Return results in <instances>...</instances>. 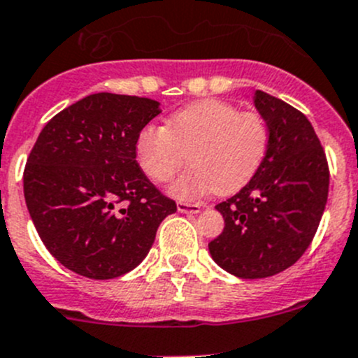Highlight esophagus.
<instances>
[{"mask_svg":"<svg viewBox=\"0 0 358 358\" xmlns=\"http://www.w3.org/2000/svg\"><path fill=\"white\" fill-rule=\"evenodd\" d=\"M176 208H178L180 213H187V215H197V213L201 211V204H197V202L180 201L178 204H176Z\"/></svg>","mask_w":358,"mask_h":358,"instance_id":"1","label":"esophagus"}]
</instances>
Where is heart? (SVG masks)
Instances as JSON below:
<instances>
[{"label": "heart", "instance_id": "obj_1", "mask_svg": "<svg viewBox=\"0 0 358 358\" xmlns=\"http://www.w3.org/2000/svg\"><path fill=\"white\" fill-rule=\"evenodd\" d=\"M270 131L256 112H241L222 100H201L178 110L166 126H145L136 136L140 169L152 182L171 180L185 166L169 192L196 199L209 192L234 194L256 175L266 156Z\"/></svg>", "mask_w": 358, "mask_h": 358}]
</instances>
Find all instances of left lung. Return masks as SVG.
<instances>
[{"mask_svg":"<svg viewBox=\"0 0 358 358\" xmlns=\"http://www.w3.org/2000/svg\"><path fill=\"white\" fill-rule=\"evenodd\" d=\"M270 142L262 166L239 192L216 204L225 229L208 244L211 258L241 279H263L294 265L319 229L329 166L305 114L256 90Z\"/></svg>","mask_w":358,"mask_h":358,"instance_id":"obj_1","label":"left lung"}]
</instances>
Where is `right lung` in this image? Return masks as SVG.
Masks as SVG:
<instances>
[{"label":"right lung","mask_w":358,"mask_h":358,"mask_svg":"<svg viewBox=\"0 0 358 358\" xmlns=\"http://www.w3.org/2000/svg\"><path fill=\"white\" fill-rule=\"evenodd\" d=\"M159 112L156 100L95 93L39 133L24 169L25 204L66 268L96 280L124 275L176 211L136 162V136Z\"/></svg>","instance_id":"obj_1"}]
</instances>
